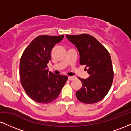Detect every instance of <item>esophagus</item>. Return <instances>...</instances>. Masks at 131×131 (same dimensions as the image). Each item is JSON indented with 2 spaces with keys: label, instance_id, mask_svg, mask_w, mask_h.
<instances>
[{
  "label": "esophagus",
  "instance_id": "34e87169",
  "mask_svg": "<svg viewBox=\"0 0 131 131\" xmlns=\"http://www.w3.org/2000/svg\"><path fill=\"white\" fill-rule=\"evenodd\" d=\"M75 78H76V77H75V76H69L68 79L70 81H72V80H73V79H74Z\"/></svg>",
  "mask_w": 131,
  "mask_h": 131
}]
</instances>
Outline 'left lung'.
<instances>
[{
    "label": "left lung",
    "mask_w": 131,
    "mask_h": 131,
    "mask_svg": "<svg viewBox=\"0 0 131 131\" xmlns=\"http://www.w3.org/2000/svg\"><path fill=\"white\" fill-rule=\"evenodd\" d=\"M66 36L78 49L80 64L85 65V70L89 74L88 79L78 78L82 85L76 92V97L79 101L87 104L97 103L106 95L113 80V70L108 51L89 34Z\"/></svg>",
    "instance_id": "8db88e82"
}]
</instances>
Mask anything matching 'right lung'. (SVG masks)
<instances>
[{
    "label": "right lung",
    "mask_w": 131,
    "mask_h": 131,
    "mask_svg": "<svg viewBox=\"0 0 131 131\" xmlns=\"http://www.w3.org/2000/svg\"><path fill=\"white\" fill-rule=\"evenodd\" d=\"M63 37V35L39 36L32 40L21 57V84L26 94L37 103H48L55 100L68 80L67 76L54 74L47 68L52 49Z\"/></svg>",
    "instance_id": "obj_1"
}]
</instances>
